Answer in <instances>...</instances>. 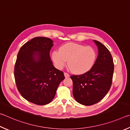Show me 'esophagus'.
Listing matches in <instances>:
<instances>
[{
	"mask_svg": "<svg viewBox=\"0 0 130 130\" xmlns=\"http://www.w3.org/2000/svg\"><path fill=\"white\" fill-rule=\"evenodd\" d=\"M64 76L66 77V78H68V77L70 76V75L68 73H67V72H64Z\"/></svg>",
	"mask_w": 130,
	"mask_h": 130,
	"instance_id": "esophagus-1",
	"label": "esophagus"
}]
</instances>
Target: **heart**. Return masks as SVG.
Wrapping results in <instances>:
<instances>
[{"label": "heart", "mask_w": 130, "mask_h": 130, "mask_svg": "<svg viewBox=\"0 0 130 130\" xmlns=\"http://www.w3.org/2000/svg\"><path fill=\"white\" fill-rule=\"evenodd\" d=\"M97 52L90 45L75 43H67L59 48V51L52 52L51 58L59 69H62L68 61V66L75 74H83L89 71L94 65Z\"/></svg>", "instance_id": "obj_1"}]
</instances>
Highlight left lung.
I'll use <instances>...</instances> for the list:
<instances>
[{
    "label": "left lung",
    "mask_w": 130,
    "mask_h": 130,
    "mask_svg": "<svg viewBox=\"0 0 130 130\" xmlns=\"http://www.w3.org/2000/svg\"><path fill=\"white\" fill-rule=\"evenodd\" d=\"M98 55L91 69L80 75L71 76L73 95L80 104L91 106L101 101L110 90L114 69L112 55L105 45L94 40Z\"/></svg>",
    "instance_id": "8db88e82"
}]
</instances>
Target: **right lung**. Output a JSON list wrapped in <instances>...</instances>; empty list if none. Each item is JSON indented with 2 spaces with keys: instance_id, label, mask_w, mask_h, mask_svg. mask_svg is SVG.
Here are the masks:
<instances>
[{
  "instance_id": "add662e5",
  "label": "right lung",
  "mask_w": 130,
  "mask_h": 130,
  "mask_svg": "<svg viewBox=\"0 0 130 130\" xmlns=\"http://www.w3.org/2000/svg\"><path fill=\"white\" fill-rule=\"evenodd\" d=\"M52 43L48 38L32 39L20 48L16 60L14 76L18 90L25 99L37 105L50 103L65 78L50 58Z\"/></svg>"
}]
</instances>
